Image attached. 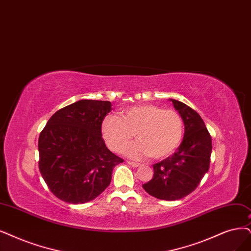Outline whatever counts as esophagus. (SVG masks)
Instances as JSON below:
<instances>
[{
  "mask_svg": "<svg viewBox=\"0 0 251 251\" xmlns=\"http://www.w3.org/2000/svg\"><path fill=\"white\" fill-rule=\"evenodd\" d=\"M127 163H128L129 165H131L132 168H138V166L141 165L140 163H136V162H133V161H127Z\"/></svg>",
  "mask_w": 251,
  "mask_h": 251,
  "instance_id": "esophagus-1",
  "label": "esophagus"
}]
</instances>
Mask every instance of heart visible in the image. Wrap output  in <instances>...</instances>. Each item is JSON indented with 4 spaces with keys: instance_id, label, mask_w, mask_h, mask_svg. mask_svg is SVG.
Instances as JSON below:
<instances>
[{
    "instance_id": "heart-1",
    "label": "heart",
    "mask_w": 251,
    "mask_h": 251,
    "mask_svg": "<svg viewBox=\"0 0 251 251\" xmlns=\"http://www.w3.org/2000/svg\"><path fill=\"white\" fill-rule=\"evenodd\" d=\"M183 121L174 109L151 104L134 105L121 111V118L106 116L101 125L105 143L113 151H121L135 136L138 141L124 149L130 158L150 156L160 159L171 155L183 137Z\"/></svg>"
}]
</instances>
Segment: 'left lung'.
<instances>
[{"instance_id":"obj_1","label":"left lung","mask_w":251,"mask_h":251,"mask_svg":"<svg viewBox=\"0 0 251 251\" xmlns=\"http://www.w3.org/2000/svg\"><path fill=\"white\" fill-rule=\"evenodd\" d=\"M184 122V137L177 152L153 165V178L143 185L150 196L176 201L196 189L210 166L212 138L201 116L181 101L170 99Z\"/></svg>"}]
</instances>
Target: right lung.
I'll list each match as a JSON object with an SVG mask.
<instances>
[{"instance_id":"add662e5","label":"right lung","mask_w":251,"mask_h":251,"mask_svg":"<svg viewBox=\"0 0 251 251\" xmlns=\"http://www.w3.org/2000/svg\"><path fill=\"white\" fill-rule=\"evenodd\" d=\"M111 109L109 101L81 99L50 117L38 141L39 170L50 190L70 203L97 198L111 181L123 159L102 140V121Z\"/></svg>"}]
</instances>
